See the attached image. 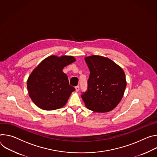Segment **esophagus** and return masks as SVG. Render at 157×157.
<instances>
[{"label": "esophagus", "instance_id": "34e87169", "mask_svg": "<svg viewBox=\"0 0 157 157\" xmlns=\"http://www.w3.org/2000/svg\"><path fill=\"white\" fill-rule=\"evenodd\" d=\"M79 89H80V86L78 85L77 86H75V91L76 92H78L79 91Z\"/></svg>", "mask_w": 157, "mask_h": 157}]
</instances>
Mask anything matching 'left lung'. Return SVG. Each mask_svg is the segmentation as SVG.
Instances as JSON below:
<instances>
[{
  "label": "left lung",
  "instance_id": "1",
  "mask_svg": "<svg viewBox=\"0 0 157 157\" xmlns=\"http://www.w3.org/2000/svg\"><path fill=\"white\" fill-rule=\"evenodd\" d=\"M85 61L90 72L88 90L81 95L86 108L98 113L110 112L123 98L127 86L124 71L103 56L85 57Z\"/></svg>",
  "mask_w": 157,
  "mask_h": 157
}]
</instances>
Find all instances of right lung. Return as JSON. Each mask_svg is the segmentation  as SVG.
Listing matches in <instances>:
<instances>
[{
	"label": "right lung",
	"instance_id": "right-lung-1",
	"mask_svg": "<svg viewBox=\"0 0 157 157\" xmlns=\"http://www.w3.org/2000/svg\"><path fill=\"white\" fill-rule=\"evenodd\" d=\"M71 56H50L44 59L29 75L27 86L32 101L44 110L64 107L75 88L69 85L63 68L75 61Z\"/></svg>",
	"mask_w": 157,
	"mask_h": 157
}]
</instances>
